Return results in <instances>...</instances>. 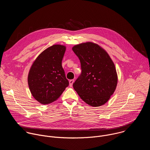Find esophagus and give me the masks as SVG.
<instances>
[{
	"label": "esophagus",
	"instance_id": "34e87169",
	"mask_svg": "<svg viewBox=\"0 0 150 150\" xmlns=\"http://www.w3.org/2000/svg\"><path fill=\"white\" fill-rule=\"evenodd\" d=\"M74 80H70L69 81V86H72L73 84L74 83Z\"/></svg>",
	"mask_w": 150,
	"mask_h": 150
}]
</instances>
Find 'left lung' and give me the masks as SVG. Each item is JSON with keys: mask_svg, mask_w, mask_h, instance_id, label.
Segmentation results:
<instances>
[{"mask_svg": "<svg viewBox=\"0 0 150 150\" xmlns=\"http://www.w3.org/2000/svg\"><path fill=\"white\" fill-rule=\"evenodd\" d=\"M72 50L81 69V73L73 84L74 90L91 106L105 104L114 92L118 80L110 56L99 45L91 42L76 45Z\"/></svg>", "mask_w": 150, "mask_h": 150, "instance_id": "left-lung-1", "label": "left lung"}]
</instances>
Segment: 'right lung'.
Listing matches in <instances>:
<instances>
[{"mask_svg":"<svg viewBox=\"0 0 150 150\" xmlns=\"http://www.w3.org/2000/svg\"><path fill=\"white\" fill-rule=\"evenodd\" d=\"M66 47L53 45L42 52L32 64L28 78L30 92L43 105L56 100L69 84L62 66Z\"/></svg>","mask_w":150,"mask_h":150,"instance_id":"1","label":"right lung"}]
</instances>
